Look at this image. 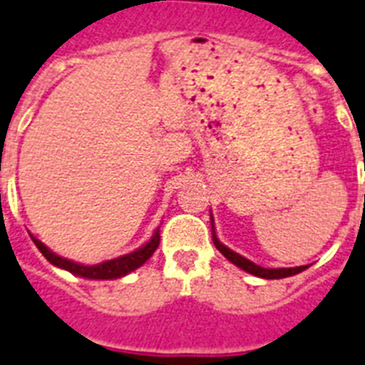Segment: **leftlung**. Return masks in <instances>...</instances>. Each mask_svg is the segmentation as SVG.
I'll return each instance as SVG.
<instances>
[{
    "instance_id": "obj_1",
    "label": "left lung",
    "mask_w": 365,
    "mask_h": 365,
    "mask_svg": "<svg viewBox=\"0 0 365 365\" xmlns=\"http://www.w3.org/2000/svg\"><path fill=\"white\" fill-rule=\"evenodd\" d=\"M211 228H213L211 232H213L215 247L221 251L222 255L227 257L228 261L232 262V264H236V267L242 268V270H245V272L253 274V276H259V278H264V279H279V278H287V276H293V274L303 272L304 268H307V267H295V268H262V267H259V264L251 262L250 259H245V257H242L240 253H236V251H232L230 247H227V245L219 242L217 234H215L213 217H211Z\"/></svg>"
}]
</instances>
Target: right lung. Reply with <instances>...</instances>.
<instances>
[{
  "label": "right lung",
  "mask_w": 365,
  "mask_h": 365,
  "mask_svg": "<svg viewBox=\"0 0 365 365\" xmlns=\"http://www.w3.org/2000/svg\"><path fill=\"white\" fill-rule=\"evenodd\" d=\"M34 244L41 251V255L51 262V264H55V267L62 268V270H68V272L76 274V276H80V278H87V279H115L121 278V276H125V274L133 272V270H137L138 267H143L144 262L148 261L152 255H154V251L158 250V245H160V230L154 232L148 242L144 245H140L138 250L131 251V253H127V255H121L118 259H110V261L98 262V264H80V262L74 261H68L64 257L56 255L53 251L47 247L45 244H41L38 238H34Z\"/></svg>",
  "instance_id": "1"
}]
</instances>
